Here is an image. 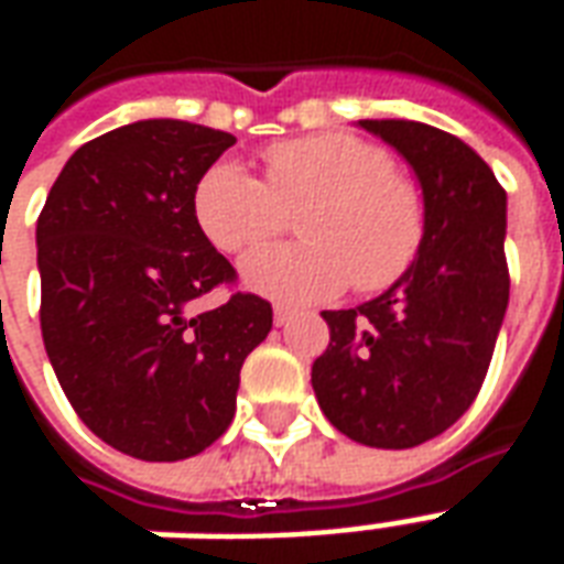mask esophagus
<instances>
[{
  "mask_svg": "<svg viewBox=\"0 0 564 564\" xmlns=\"http://www.w3.org/2000/svg\"><path fill=\"white\" fill-rule=\"evenodd\" d=\"M290 319H293V311H290V307H283V305L274 307V326H286Z\"/></svg>",
  "mask_w": 564,
  "mask_h": 564,
  "instance_id": "1",
  "label": "esophagus"
}]
</instances>
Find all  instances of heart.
<instances>
[{"instance_id": "b5f03b06", "label": "heart", "mask_w": 564, "mask_h": 564, "mask_svg": "<svg viewBox=\"0 0 564 564\" xmlns=\"http://www.w3.org/2000/svg\"><path fill=\"white\" fill-rule=\"evenodd\" d=\"M305 245L257 250L241 262L253 293L305 305L344 293L387 290L411 269L423 245V198L392 172V156L350 132L283 141L265 153V181L241 162L220 160L198 177L193 214L223 253L265 245L301 210Z\"/></svg>"}]
</instances>
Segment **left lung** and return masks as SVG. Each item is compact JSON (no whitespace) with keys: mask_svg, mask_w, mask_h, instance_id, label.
I'll list each match as a JSON object with an SVG mask.
<instances>
[{"mask_svg":"<svg viewBox=\"0 0 564 564\" xmlns=\"http://www.w3.org/2000/svg\"><path fill=\"white\" fill-rule=\"evenodd\" d=\"M423 189V245L390 290L323 311L311 368L323 414L366 447L408 449L447 432L480 392L508 311V196L477 150L416 120H359Z\"/></svg>","mask_w":564,"mask_h":564,"instance_id":"left-lung-1","label":"left lung"}]
</instances>
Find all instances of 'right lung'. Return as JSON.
Returning a JSON list of instances; mask_svg holds the SVG:
<instances>
[{
  "instance_id": "obj_1",
  "label": "right lung",
  "mask_w": 564,
  "mask_h": 564,
  "mask_svg": "<svg viewBox=\"0 0 564 564\" xmlns=\"http://www.w3.org/2000/svg\"><path fill=\"white\" fill-rule=\"evenodd\" d=\"M232 144L172 117L111 129L68 156L35 226L56 380L93 435L135 459L210 447L232 423L247 354L271 332L259 295L193 311L235 278L193 214L198 177Z\"/></svg>"
}]
</instances>
